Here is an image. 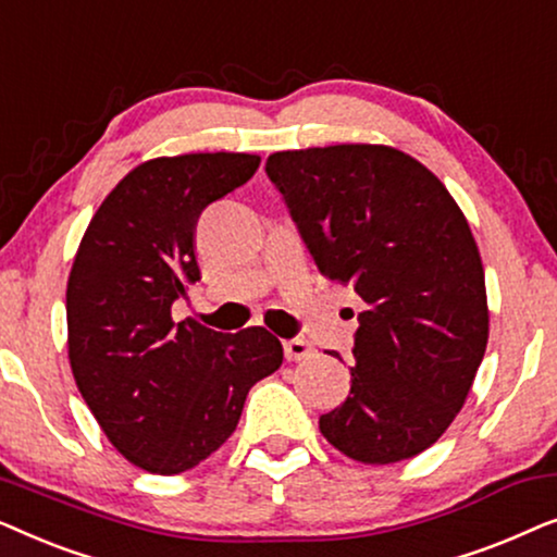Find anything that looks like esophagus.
<instances>
[{"instance_id":"34e87169","label":"esophagus","mask_w":557,"mask_h":557,"mask_svg":"<svg viewBox=\"0 0 557 557\" xmlns=\"http://www.w3.org/2000/svg\"><path fill=\"white\" fill-rule=\"evenodd\" d=\"M284 355L288 362H299V360H309V357H314V347L309 345L307 339L301 337H292L284 342Z\"/></svg>"}]
</instances>
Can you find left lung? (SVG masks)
I'll use <instances>...</instances> for the list:
<instances>
[{"label":"left lung","instance_id":"obj_1","mask_svg":"<svg viewBox=\"0 0 557 557\" xmlns=\"http://www.w3.org/2000/svg\"><path fill=\"white\" fill-rule=\"evenodd\" d=\"M265 174L319 273L368 307L349 395L319 431L362 463L425 451L461 410L490 337L467 218L436 174L391 147L276 151Z\"/></svg>","mask_w":557,"mask_h":557}]
</instances>
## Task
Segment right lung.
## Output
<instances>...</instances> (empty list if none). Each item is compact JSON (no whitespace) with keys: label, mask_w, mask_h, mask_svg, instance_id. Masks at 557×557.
Segmentation results:
<instances>
[{"label":"right lung","mask_w":557,"mask_h":557,"mask_svg":"<svg viewBox=\"0 0 557 557\" xmlns=\"http://www.w3.org/2000/svg\"><path fill=\"white\" fill-rule=\"evenodd\" d=\"M256 154L144 162L113 187L67 278V355L106 436L151 474H182L225 444L258 380L284 349L263 326L223 334L172 322L200 281L195 225L210 202L253 177Z\"/></svg>","instance_id":"obj_1"}]
</instances>
